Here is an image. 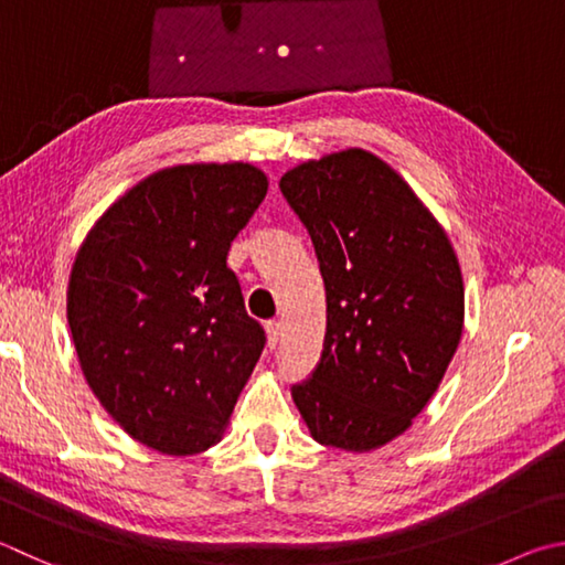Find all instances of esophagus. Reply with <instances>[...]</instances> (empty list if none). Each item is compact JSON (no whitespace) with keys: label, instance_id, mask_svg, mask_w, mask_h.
Segmentation results:
<instances>
[{"label":"esophagus","instance_id":"34e87169","mask_svg":"<svg viewBox=\"0 0 565 565\" xmlns=\"http://www.w3.org/2000/svg\"><path fill=\"white\" fill-rule=\"evenodd\" d=\"M281 335H284V326L279 321L266 323V338H269V345L271 348H276V343L281 341Z\"/></svg>","mask_w":565,"mask_h":565}]
</instances>
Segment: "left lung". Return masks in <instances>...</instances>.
Instances as JSON below:
<instances>
[{"label": "left lung", "mask_w": 565, "mask_h": 565, "mask_svg": "<svg viewBox=\"0 0 565 565\" xmlns=\"http://www.w3.org/2000/svg\"><path fill=\"white\" fill-rule=\"evenodd\" d=\"M326 284L321 363L291 397L318 445L373 452L437 393L465 328V281L443 224L363 148L286 170Z\"/></svg>", "instance_id": "8db88e82"}]
</instances>
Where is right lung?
<instances>
[{"mask_svg": "<svg viewBox=\"0 0 565 565\" xmlns=\"http://www.w3.org/2000/svg\"><path fill=\"white\" fill-rule=\"evenodd\" d=\"M269 190L252 162L150 172L100 214L68 276L81 371L122 433L160 455L217 445L264 348L227 266Z\"/></svg>", "mask_w": 565, "mask_h": 565, "instance_id": "obj_1", "label": "right lung"}]
</instances>
